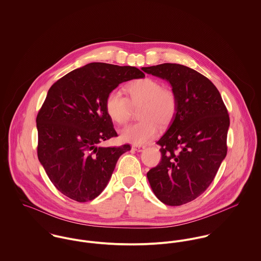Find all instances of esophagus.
Here are the masks:
<instances>
[{
	"instance_id": "34e87169",
	"label": "esophagus",
	"mask_w": 261,
	"mask_h": 261,
	"mask_svg": "<svg viewBox=\"0 0 261 261\" xmlns=\"http://www.w3.org/2000/svg\"><path fill=\"white\" fill-rule=\"evenodd\" d=\"M132 148H133L134 150L140 152V151H143V150H144L145 148H146V146H144V145H133Z\"/></svg>"
}]
</instances>
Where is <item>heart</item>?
Listing matches in <instances>:
<instances>
[{
    "mask_svg": "<svg viewBox=\"0 0 261 261\" xmlns=\"http://www.w3.org/2000/svg\"><path fill=\"white\" fill-rule=\"evenodd\" d=\"M127 98L117 91L110 92L105 100L108 116L119 125L126 124L132 114V108H140V122L122 130V139L134 144H144L153 139L159 130V124L166 127L173 122L178 111V96L173 89L163 87L153 78H142L126 87Z\"/></svg>",
    "mask_w": 261,
    "mask_h": 261,
    "instance_id": "1",
    "label": "heart"
}]
</instances>
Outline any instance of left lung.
<instances>
[{
    "label": "left lung",
    "mask_w": 261,
    "mask_h": 261,
    "mask_svg": "<svg viewBox=\"0 0 261 261\" xmlns=\"http://www.w3.org/2000/svg\"><path fill=\"white\" fill-rule=\"evenodd\" d=\"M167 80L178 96V111L156 142L161 161L147 178L157 198L170 206L190 202L209 187L227 154L229 115L215 85L183 65L143 67Z\"/></svg>",
    "instance_id": "left-lung-1"
}]
</instances>
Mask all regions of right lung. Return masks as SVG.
I'll list each match as a JSON object with an SVG mask.
<instances>
[{"label":"right lung","instance_id":"1","mask_svg":"<svg viewBox=\"0 0 261 261\" xmlns=\"http://www.w3.org/2000/svg\"><path fill=\"white\" fill-rule=\"evenodd\" d=\"M136 67L90 63L60 78L37 115V154L51 182L78 202L106 187L119 157L130 145L102 147L117 137L105 109L107 95L122 82L144 78Z\"/></svg>","mask_w":261,"mask_h":261}]
</instances>
